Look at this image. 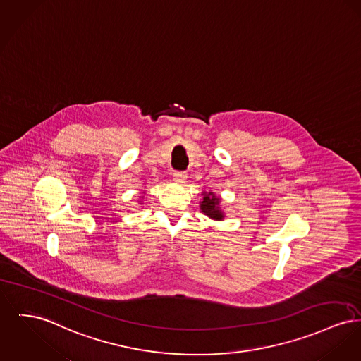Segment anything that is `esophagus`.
I'll return each mask as SVG.
<instances>
[{
  "instance_id": "1",
  "label": "esophagus",
  "mask_w": 361,
  "mask_h": 361,
  "mask_svg": "<svg viewBox=\"0 0 361 361\" xmlns=\"http://www.w3.org/2000/svg\"><path fill=\"white\" fill-rule=\"evenodd\" d=\"M173 180H174L177 184H183V183H185V180H187V173H185V171H174V173H173Z\"/></svg>"
}]
</instances>
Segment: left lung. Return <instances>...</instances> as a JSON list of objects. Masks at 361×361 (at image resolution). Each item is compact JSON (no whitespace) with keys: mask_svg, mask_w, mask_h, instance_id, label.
Segmentation results:
<instances>
[{"mask_svg":"<svg viewBox=\"0 0 361 361\" xmlns=\"http://www.w3.org/2000/svg\"><path fill=\"white\" fill-rule=\"evenodd\" d=\"M219 197L214 195V192H203V200L200 202V210L207 216L216 221L224 219V212L219 209Z\"/></svg>","mask_w":361,"mask_h":361,"instance_id":"obj_1","label":"left lung"}]
</instances>
